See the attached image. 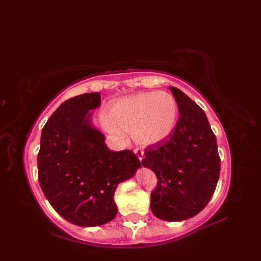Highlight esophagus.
Masks as SVG:
<instances>
[{
  "label": "esophagus",
  "instance_id": "1",
  "mask_svg": "<svg viewBox=\"0 0 261 261\" xmlns=\"http://www.w3.org/2000/svg\"><path fill=\"white\" fill-rule=\"evenodd\" d=\"M133 151L136 154V156H138V159L142 162V160L144 159V151H143V150L141 148H135Z\"/></svg>",
  "mask_w": 261,
  "mask_h": 261
}]
</instances>
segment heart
<instances>
[{"mask_svg":"<svg viewBox=\"0 0 261 261\" xmlns=\"http://www.w3.org/2000/svg\"><path fill=\"white\" fill-rule=\"evenodd\" d=\"M177 119V105L167 92H145L116 101L109 115L101 114L107 132L118 141L132 131L142 145H153L165 140L173 131Z\"/></svg>","mask_w":261,"mask_h":261,"instance_id":"1","label":"heart"}]
</instances>
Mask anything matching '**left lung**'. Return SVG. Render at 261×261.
Masks as SVG:
<instances>
[{"label":"left lung","mask_w":261,"mask_h":261,"mask_svg":"<svg viewBox=\"0 0 261 261\" xmlns=\"http://www.w3.org/2000/svg\"><path fill=\"white\" fill-rule=\"evenodd\" d=\"M169 90L179 119L166 141L145 149L142 165L158 177L150 197L153 215L172 222L186 220L206 206L219 180L220 158L206 114L181 90Z\"/></svg>","instance_id":"1"}]
</instances>
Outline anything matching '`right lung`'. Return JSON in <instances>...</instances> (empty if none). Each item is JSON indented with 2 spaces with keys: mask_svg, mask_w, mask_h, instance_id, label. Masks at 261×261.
<instances>
[{
  "mask_svg": "<svg viewBox=\"0 0 261 261\" xmlns=\"http://www.w3.org/2000/svg\"><path fill=\"white\" fill-rule=\"evenodd\" d=\"M98 92L62 102L41 133L39 183L54 210L78 226H98L117 214L114 193L141 167L131 150L114 152L93 126L91 111L100 106Z\"/></svg>",
  "mask_w": 261,
  "mask_h": 261,
  "instance_id": "add662e5",
  "label": "right lung"
}]
</instances>
